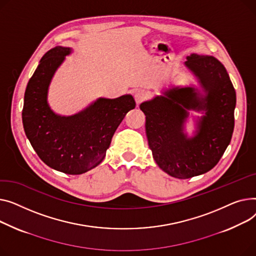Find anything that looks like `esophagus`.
<instances>
[{"instance_id":"1","label":"esophagus","mask_w":256,"mask_h":256,"mask_svg":"<svg viewBox=\"0 0 256 256\" xmlns=\"http://www.w3.org/2000/svg\"><path fill=\"white\" fill-rule=\"evenodd\" d=\"M146 98V91H144V90H136V91H134V99L138 104H140Z\"/></svg>"}]
</instances>
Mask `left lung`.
Returning a JSON list of instances; mask_svg holds the SVG:
<instances>
[{"label": "left lung", "instance_id": "1", "mask_svg": "<svg viewBox=\"0 0 256 256\" xmlns=\"http://www.w3.org/2000/svg\"><path fill=\"white\" fill-rule=\"evenodd\" d=\"M185 66L198 78L204 94L192 86H176L140 105L156 163L178 178L202 174L219 162L232 136L236 102L228 73L216 58L192 54ZM189 109L205 112L192 138L184 133Z\"/></svg>", "mask_w": 256, "mask_h": 256}]
</instances>
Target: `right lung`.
Returning a JSON list of instances; mask_svg holds the SVG:
<instances>
[{"mask_svg": "<svg viewBox=\"0 0 256 256\" xmlns=\"http://www.w3.org/2000/svg\"><path fill=\"white\" fill-rule=\"evenodd\" d=\"M71 48L56 46L40 60L30 78L22 108L26 138L39 158L50 168L80 174L99 165L126 114L135 108L131 95L99 98L73 116L54 114L48 103V86L56 70Z\"/></svg>", "mask_w": 256, "mask_h": 256, "instance_id": "right-lung-1", "label": "right lung"}]
</instances>
